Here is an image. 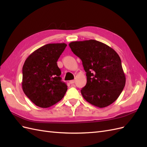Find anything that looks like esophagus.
<instances>
[{
    "label": "esophagus",
    "mask_w": 147,
    "mask_h": 147,
    "mask_svg": "<svg viewBox=\"0 0 147 147\" xmlns=\"http://www.w3.org/2000/svg\"><path fill=\"white\" fill-rule=\"evenodd\" d=\"M75 80H70V82H69V83H70V84H73V83H75Z\"/></svg>",
    "instance_id": "esophagus-1"
}]
</instances>
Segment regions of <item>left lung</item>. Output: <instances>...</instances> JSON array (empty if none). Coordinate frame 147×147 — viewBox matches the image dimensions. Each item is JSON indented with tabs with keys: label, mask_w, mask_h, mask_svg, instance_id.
<instances>
[{
	"label": "left lung",
	"mask_w": 147,
	"mask_h": 147,
	"mask_svg": "<svg viewBox=\"0 0 147 147\" xmlns=\"http://www.w3.org/2000/svg\"><path fill=\"white\" fill-rule=\"evenodd\" d=\"M69 46L82 61L86 84L81 90L83 98L98 108L111 105L125 85L121 60L111 47L94 39L74 41Z\"/></svg>",
	"instance_id": "obj_1"
}]
</instances>
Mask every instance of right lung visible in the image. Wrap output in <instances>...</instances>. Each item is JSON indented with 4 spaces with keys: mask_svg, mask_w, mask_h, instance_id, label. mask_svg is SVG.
Masks as SVG:
<instances>
[{
    "mask_svg": "<svg viewBox=\"0 0 147 147\" xmlns=\"http://www.w3.org/2000/svg\"><path fill=\"white\" fill-rule=\"evenodd\" d=\"M67 46L65 43L43 46L27 57L23 66L22 89L34 105L47 108L61 101L67 90L61 81L57 62Z\"/></svg>",
    "mask_w": 147,
    "mask_h": 147,
    "instance_id": "right-lung-1",
    "label": "right lung"
}]
</instances>
